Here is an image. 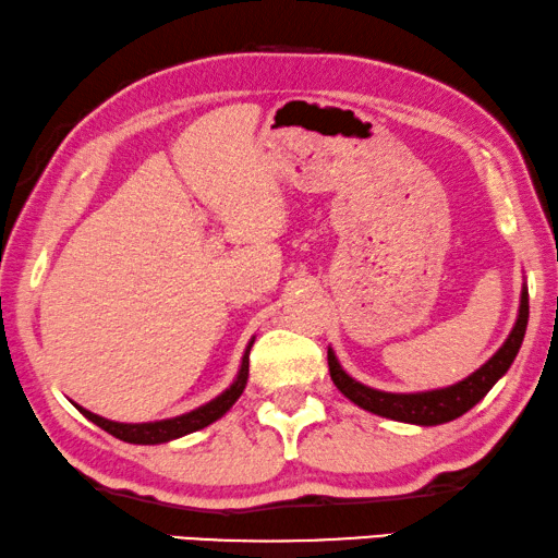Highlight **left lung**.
<instances>
[{"mask_svg":"<svg viewBox=\"0 0 558 558\" xmlns=\"http://www.w3.org/2000/svg\"><path fill=\"white\" fill-rule=\"evenodd\" d=\"M529 326V290L523 286L521 290V305L517 326L509 332L506 343L488 359L476 373L469 378L459 380V384L436 390H421V393H388V390H378L371 386H363L343 371L338 363L332 348H328V368L330 378L336 388L345 398H351L355 405L363 411H371L376 415H384L390 421L401 423H415V426H438V423H448L459 418L465 411H471L488 390L496 386V380L511 368L513 359H517L519 348L523 343Z\"/></svg>","mask_w":558,"mask_h":558,"instance_id":"obj_1","label":"left lung"}]
</instances>
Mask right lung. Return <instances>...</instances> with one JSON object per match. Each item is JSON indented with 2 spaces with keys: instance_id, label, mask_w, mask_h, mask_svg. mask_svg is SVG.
<instances>
[{
  "instance_id": "1",
  "label": "right lung",
  "mask_w": 558,
  "mask_h": 558,
  "mask_svg": "<svg viewBox=\"0 0 558 558\" xmlns=\"http://www.w3.org/2000/svg\"><path fill=\"white\" fill-rule=\"evenodd\" d=\"M253 343H255V338L251 340V343H247L243 363H240V371H238V378L232 380L230 388L222 390V393L218 398H213L210 403L199 405V409L190 411V413L174 415V418L149 421V423H118V421H107V418H102V415L82 409V405H77V403H74V405H77L80 413L85 415L87 421L97 423V426L107 430V434H112L114 438H120V440H128V444H143V446L168 444V440H174L180 436L193 434V430L210 426V423L222 418V415H226L232 409V403H235L238 398L243 396L245 384H247V365H251Z\"/></svg>"
}]
</instances>
